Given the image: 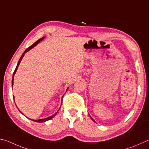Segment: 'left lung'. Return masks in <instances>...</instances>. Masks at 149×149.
<instances>
[{"label":"left lung","instance_id":"left-lung-1","mask_svg":"<svg viewBox=\"0 0 149 149\" xmlns=\"http://www.w3.org/2000/svg\"><path fill=\"white\" fill-rule=\"evenodd\" d=\"M90 117H91V116H90ZM91 119H92V120H93V121H94V122H95V121H94V119H93V118H92V117H91Z\"/></svg>","mask_w":149,"mask_h":149}]
</instances>
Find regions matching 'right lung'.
I'll return each mask as SVG.
<instances>
[{
  "label": "right lung",
  "instance_id": "add662e5",
  "mask_svg": "<svg viewBox=\"0 0 149 149\" xmlns=\"http://www.w3.org/2000/svg\"><path fill=\"white\" fill-rule=\"evenodd\" d=\"M44 39V37H43V38H40V39H39L38 40H37V41L35 42V43H34L33 44H32L31 46H30L29 47H28L27 49H26L24 51V53L22 54V55H21V56L20 57V58H19V62H18V63H17V66H16V68H15V71H14V72H13V77H12V86H13V77H14V75H15V72H16V71H17V68H18V66H19V64H20V63H21V60H22V58H23V57L24 56V55H25V54L26 53V52H28V51H29V50H31L32 48H33L34 46H36V45L38 44V43L40 42V41H42V40H43ZM68 88H67V90H68ZM13 99H14V96H13ZM21 112V111H20ZM56 113H57V112H56L55 115H52V116H51V117H47V118H42V119H39V120H32V119H31V120H33V121H34V122H36V123H44V122H45V121H47V120H50V119H51V118H53L54 117H55V116L56 115ZM23 114V113H22Z\"/></svg>",
  "mask_w": 149,
  "mask_h": 149
}]
</instances>
